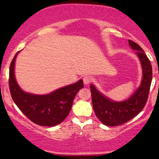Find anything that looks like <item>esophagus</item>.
<instances>
[{"mask_svg": "<svg viewBox=\"0 0 159 159\" xmlns=\"http://www.w3.org/2000/svg\"><path fill=\"white\" fill-rule=\"evenodd\" d=\"M83 81H84V84L86 85L89 84L90 82H92L93 78L90 75H85L84 77L83 78Z\"/></svg>", "mask_w": 159, "mask_h": 159, "instance_id": "34e87169", "label": "esophagus"}]
</instances>
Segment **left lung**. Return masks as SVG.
I'll use <instances>...</instances> for the list:
<instances>
[{
	"label": "left lung",
	"mask_w": 159,
	"mask_h": 159,
	"mask_svg": "<svg viewBox=\"0 0 159 159\" xmlns=\"http://www.w3.org/2000/svg\"><path fill=\"white\" fill-rule=\"evenodd\" d=\"M132 49L137 50L143 68V80L140 87L124 102L111 101L100 93L93 85H90L93 110L98 120L107 126H116L132 120L143 109L148 99L152 78L150 61L143 48L136 43L129 40Z\"/></svg>",
	"instance_id": "obj_1"
}]
</instances>
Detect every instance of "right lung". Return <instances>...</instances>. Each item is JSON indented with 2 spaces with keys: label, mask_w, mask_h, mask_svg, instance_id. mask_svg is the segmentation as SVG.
Masks as SVG:
<instances>
[{
  "label": "right lung",
  "mask_w": 159,
  "mask_h": 159,
  "mask_svg": "<svg viewBox=\"0 0 159 159\" xmlns=\"http://www.w3.org/2000/svg\"><path fill=\"white\" fill-rule=\"evenodd\" d=\"M18 53L11 62L9 75V87L12 100L33 123L42 126H54L61 123L69 114L75 96L83 88V81L80 80L48 95L39 96L25 93L18 85L14 75Z\"/></svg>",
  "instance_id": "obj_1"
}]
</instances>
